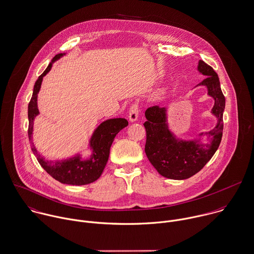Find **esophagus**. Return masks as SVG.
<instances>
[{
  "label": "esophagus",
  "instance_id": "34e87169",
  "mask_svg": "<svg viewBox=\"0 0 254 254\" xmlns=\"http://www.w3.org/2000/svg\"><path fill=\"white\" fill-rule=\"evenodd\" d=\"M138 105L137 104H133L130 109H129V113H128V120L130 123H134L137 121L138 118Z\"/></svg>",
  "mask_w": 254,
  "mask_h": 254
}]
</instances>
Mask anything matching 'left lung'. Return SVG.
Here are the masks:
<instances>
[{
	"label": "left lung",
	"mask_w": 254,
	"mask_h": 254,
	"mask_svg": "<svg viewBox=\"0 0 254 254\" xmlns=\"http://www.w3.org/2000/svg\"><path fill=\"white\" fill-rule=\"evenodd\" d=\"M197 70L206 77L196 86H205L207 94L214 99L211 113L217 118V124L213 129L200 132L196 138L186 140L177 137L169 128L166 108L153 106L145 111V153L157 172L168 179L186 180L198 173L217 151L222 139L226 101L218 74L201 60ZM204 135H207L209 143L202 142Z\"/></svg>",
	"instance_id": "obj_1"
}]
</instances>
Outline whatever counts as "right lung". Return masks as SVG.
Returning a JSON list of instances; mask_svg holds the SVG:
<instances>
[{
	"label": "right lung",
	"mask_w": 254,
	"mask_h": 254,
	"mask_svg": "<svg viewBox=\"0 0 254 254\" xmlns=\"http://www.w3.org/2000/svg\"><path fill=\"white\" fill-rule=\"evenodd\" d=\"M64 55L65 53L56 55L45 71L38 77L34 84L33 94L28 104V137L31 143V149L39 164L51 177L62 184L83 186L91 184L100 178L108 162L110 148L114 138L120 130L127 127L128 122L124 118L109 119L102 122L93 131L89 139L88 148L91 150V155L86 159H82L80 153H76L75 155L64 160H46L41 154H39L32 142L34 120L39 115L37 105L38 93L41 88L43 77L51 70L53 64Z\"/></svg>",
	"instance_id": "add662e5"
}]
</instances>
